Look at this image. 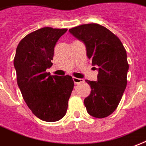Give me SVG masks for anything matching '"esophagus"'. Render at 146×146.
<instances>
[{"instance_id":"1","label":"esophagus","mask_w":146,"mask_h":146,"mask_svg":"<svg viewBox=\"0 0 146 146\" xmlns=\"http://www.w3.org/2000/svg\"><path fill=\"white\" fill-rule=\"evenodd\" d=\"M73 80L75 84H79V83H83V81H84L83 79H79V78H76V77H73Z\"/></svg>"}]
</instances>
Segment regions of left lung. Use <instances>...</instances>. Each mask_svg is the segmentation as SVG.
I'll return each instance as SVG.
<instances>
[{
  "label": "left lung",
  "mask_w": 146,
  "mask_h": 146,
  "mask_svg": "<svg viewBox=\"0 0 146 146\" xmlns=\"http://www.w3.org/2000/svg\"><path fill=\"white\" fill-rule=\"evenodd\" d=\"M69 31L84 43L88 58L99 67L97 81L86 80L91 87L84 100L87 113L96 118L107 117L117 108L127 85L125 47L114 33L98 24H82Z\"/></svg>",
  "instance_id": "left-lung-1"
}]
</instances>
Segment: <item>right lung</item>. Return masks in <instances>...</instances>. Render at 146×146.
Returning <instances> with one entry per match:
<instances>
[{
    "instance_id": "1",
    "label": "right lung",
    "mask_w": 146,
    "mask_h": 146,
    "mask_svg": "<svg viewBox=\"0 0 146 146\" xmlns=\"http://www.w3.org/2000/svg\"><path fill=\"white\" fill-rule=\"evenodd\" d=\"M67 29L43 27L29 33L17 47L14 65L17 81L32 113L45 122H56L66 115L73 91V78L50 76L56 43Z\"/></svg>"
}]
</instances>
